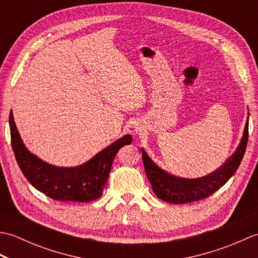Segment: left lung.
<instances>
[{
  "instance_id": "1",
  "label": "left lung",
  "mask_w": 258,
  "mask_h": 258,
  "mask_svg": "<svg viewBox=\"0 0 258 258\" xmlns=\"http://www.w3.org/2000/svg\"><path fill=\"white\" fill-rule=\"evenodd\" d=\"M247 140L248 118L245 125L242 141L234 154L215 172L208 174L204 177L193 179L176 177L164 172L142 149V158H143L145 173L152 185L153 191L158 199L171 203V204H186V203L207 199L208 196L220 189L224 184H226L227 180L237 171L245 154Z\"/></svg>"
}]
</instances>
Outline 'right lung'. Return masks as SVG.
Returning a JSON list of instances; mask_svg holds the SVG:
<instances>
[{"instance_id": "add662e5", "label": "right lung", "mask_w": 258, "mask_h": 258, "mask_svg": "<svg viewBox=\"0 0 258 258\" xmlns=\"http://www.w3.org/2000/svg\"><path fill=\"white\" fill-rule=\"evenodd\" d=\"M9 122L11 144L22 173L36 189L55 201L86 203L101 197L115 155L119 149L133 141L132 136L125 135L83 165L56 167L41 161L26 150L16 128L12 111Z\"/></svg>"}]
</instances>
